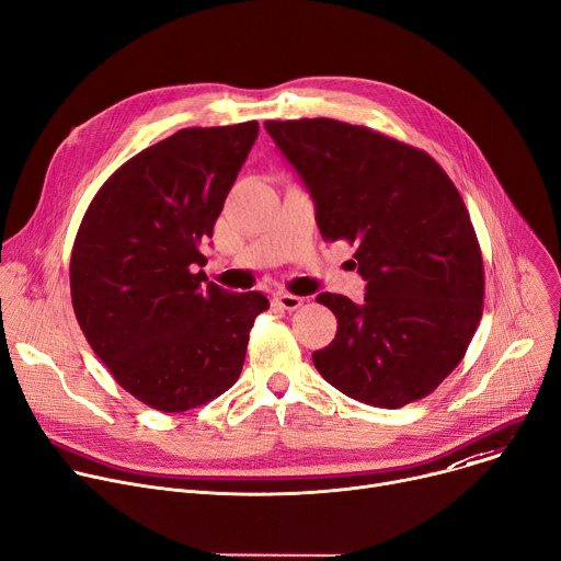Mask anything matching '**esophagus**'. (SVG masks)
Wrapping results in <instances>:
<instances>
[{
  "instance_id": "34e87169",
  "label": "esophagus",
  "mask_w": 561,
  "mask_h": 561,
  "mask_svg": "<svg viewBox=\"0 0 561 561\" xmlns=\"http://www.w3.org/2000/svg\"><path fill=\"white\" fill-rule=\"evenodd\" d=\"M302 305H305L302 297L290 295V293H277V295L273 297V307L284 309V311H295V309H300Z\"/></svg>"
}]
</instances>
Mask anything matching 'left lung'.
<instances>
[{
    "label": "left lung",
    "instance_id": "8db88e82",
    "mask_svg": "<svg viewBox=\"0 0 561 561\" xmlns=\"http://www.w3.org/2000/svg\"><path fill=\"white\" fill-rule=\"evenodd\" d=\"M302 178L324 241L356 243L365 302L320 293L339 320L313 365L335 390L401 408L462 360L482 318V254L462 196L420 148L335 119L264 124Z\"/></svg>",
    "mask_w": 561,
    "mask_h": 561
}]
</instances>
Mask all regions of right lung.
<instances>
[{
	"label": "right lung",
	"mask_w": 561,
	"mask_h": 561,
	"mask_svg": "<svg viewBox=\"0 0 561 561\" xmlns=\"http://www.w3.org/2000/svg\"><path fill=\"white\" fill-rule=\"evenodd\" d=\"M259 135L256 122L182 128L112 173L71 248L77 320L115 381L162 413L230 390L266 295L232 293L198 266Z\"/></svg>",
	"instance_id": "right-lung-1"
}]
</instances>
